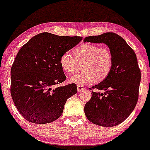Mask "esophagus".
<instances>
[{
    "mask_svg": "<svg viewBox=\"0 0 150 150\" xmlns=\"http://www.w3.org/2000/svg\"><path fill=\"white\" fill-rule=\"evenodd\" d=\"M77 90H78V92H80V91H82V90H83L84 89V87H82V85H78L77 86Z\"/></svg>",
    "mask_w": 150,
    "mask_h": 150,
    "instance_id": "1",
    "label": "esophagus"
}]
</instances>
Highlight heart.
Instances as JSON below:
<instances>
[{
    "label": "heart",
    "instance_id": "obj_1",
    "mask_svg": "<svg viewBox=\"0 0 150 150\" xmlns=\"http://www.w3.org/2000/svg\"><path fill=\"white\" fill-rule=\"evenodd\" d=\"M73 54L66 51L60 58L61 68L68 74L75 73L78 68V63L82 62L83 70L70 78L73 83L87 85L94 80L101 82L106 78L112 68L113 56L107 47L85 43L75 48Z\"/></svg>",
    "mask_w": 150,
    "mask_h": 150
}]
</instances>
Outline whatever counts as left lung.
<instances>
[{
	"label": "left lung",
	"instance_id": "1",
	"mask_svg": "<svg viewBox=\"0 0 150 150\" xmlns=\"http://www.w3.org/2000/svg\"><path fill=\"white\" fill-rule=\"evenodd\" d=\"M103 43L113 56V65L106 79L93 89L92 97L85 106L89 121L103 127H113L123 122L132 112L138 100L141 73L136 54L121 37L113 32L89 36L84 42Z\"/></svg>",
	"mask_w": 150,
	"mask_h": 150
}]
</instances>
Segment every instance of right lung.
Here are the masks:
<instances>
[{
  "instance_id": "obj_1",
  "label": "right lung",
  "mask_w": 150,
  "mask_h": 150,
  "mask_svg": "<svg viewBox=\"0 0 150 150\" xmlns=\"http://www.w3.org/2000/svg\"><path fill=\"white\" fill-rule=\"evenodd\" d=\"M43 32L20 49L11 68V97L19 112L31 123L44 124L58 119L68 98L77 92L75 84L56 87L66 76L60 58L82 41Z\"/></svg>"
}]
</instances>
